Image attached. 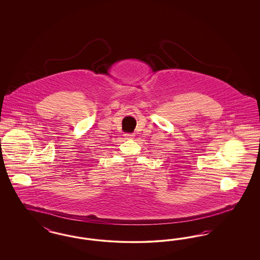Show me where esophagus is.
Masks as SVG:
<instances>
[{
    "label": "esophagus",
    "instance_id": "34e87169",
    "mask_svg": "<svg viewBox=\"0 0 260 260\" xmlns=\"http://www.w3.org/2000/svg\"><path fill=\"white\" fill-rule=\"evenodd\" d=\"M124 136L125 139H133L135 137V134H124Z\"/></svg>",
    "mask_w": 260,
    "mask_h": 260
}]
</instances>
